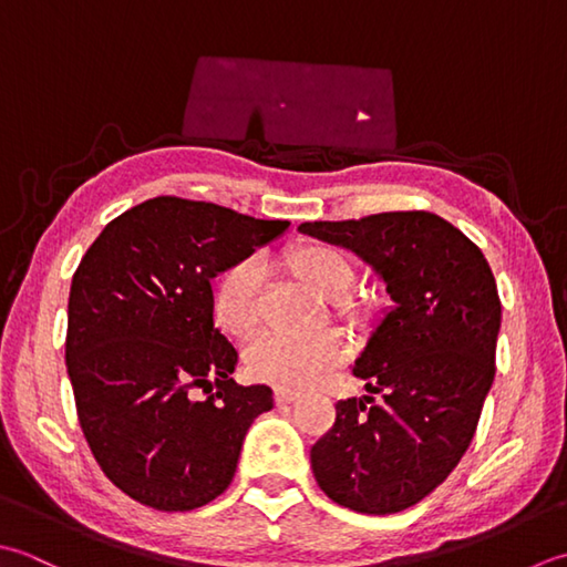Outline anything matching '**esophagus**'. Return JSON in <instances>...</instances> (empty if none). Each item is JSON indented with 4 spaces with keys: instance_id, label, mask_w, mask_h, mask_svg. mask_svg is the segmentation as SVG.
Instances as JSON below:
<instances>
[{
    "instance_id": "34e87169",
    "label": "esophagus",
    "mask_w": 567,
    "mask_h": 567,
    "mask_svg": "<svg viewBox=\"0 0 567 567\" xmlns=\"http://www.w3.org/2000/svg\"><path fill=\"white\" fill-rule=\"evenodd\" d=\"M274 399H276V403H293V401H298V399H300V394H298V391H293V389H284V386H279V389H276Z\"/></svg>"
}]
</instances>
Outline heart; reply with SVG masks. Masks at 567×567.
Returning a JSON list of instances; mask_svg holds the SVG:
<instances>
[{"mask_svg":"<svg viewBox=\"0 0 567 567\" xmlns=\"http://www.w3.org/2000/svg\"><path fill=\"white\" fill-rule=\"evenodd\" d=\"M293 267L320 296L340 300L350 293L354 269L342 251L326 245H310L293 254ZM267 267L259 257H245L225 269L215 286V318L229 334H247L261 320ZM348 344L338 332L288 334L261 332L247 348L249 372L284 389L316 384L332 367H338Z\"/></svg>","mask_w":567,"mask_h":567,"instance_id":"heart-1","label":"heart"}]
</instances>
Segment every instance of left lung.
Here are the masks:
<instances>
[{
	"instance_id": "8db88e82",
	"label": "left lung",
	"mask_w": 567,
	"mask_h": 567,
	"mask_svg": "<svg viewBox=\"0 0 567 567\" xmlns=\"http://www.w3.org/2000/svg\"><path fill=\"white\" fill-rule=\"evenodd\" d=\"M298 229L354 251L391 298L352 367L381 401L334 403L310 467L334 504L374 516L403 512L445 482L477 431L502 326L494 274L475 241L425 210Z\"/></svg>"
}]
</instances>
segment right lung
<instances>
[{
  "label": "right lung",
  "instance_id": "1",
  "mask_svg": "<svg viewBox=\"0 0 567 567\" xmlns=\"http://www.w3.org/2000/svg\"><path fill=\"white\" fill-rule=\"evenodd\" d=\"M286 227L161 195L114 217L80 261L65 334L78 421L134 502L158 512L213 502L249 425L274 409L269 386L229 377L237 350L213 326L210 281Z\"/></svg>",
  "mask_w": 567,
  "mask_h": 567
}]
</instances>
